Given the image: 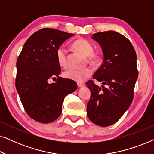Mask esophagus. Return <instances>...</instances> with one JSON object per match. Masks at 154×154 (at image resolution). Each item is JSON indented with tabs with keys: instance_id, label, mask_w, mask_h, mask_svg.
Segmentation results:
<instances>
[{
	"instance_id": "obj_1",
	"label": "esophagus",
	"mask_w": 154,
	"mask_h": 154,
	"mask_svg": "<svg viewBox=\"0 0 154 154\" xmlns=\"http://www.w3.org/2000/svg\"><path fill=\"white\" fill-rule=\"evenodd\" d=\"M83 86H85V84L84 83H78V87L79 88H82L83 87Z\"/></svg>"
}]
</instances>
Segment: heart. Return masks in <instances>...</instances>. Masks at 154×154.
Listing matches in <instances>:
<instances>
[{
  "mask_svg": "<svg viewBox=\"0 0 154 154\" xmlns=\"http://www.w3.org/2000/svg\"><path fill=\"white\" fill-rule=\"evenodd\" d=\"M73 48L80 53L87 56L88 62L93 65L98 66L102 62L103 57L100 53L94 52V48L87 40L83 38L78 39L73 43ZM57 60L60 66L66 68L68 66L66 51L64 48H59L56 52ZM92 74V69L90 66H86L83 69H70L65 71L64 75L66 79L81 83L90 78Z\"/></svg>",
  "mask_w": 154,
  "mask_h": 154,
  "instance_id": "b5f03b06",
  "label": "heart"
}]
</instances>
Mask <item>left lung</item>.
Instances as JSON below:
<instances>
[{
  "mask_svg": "<svg viewBox=\"0 0 154 154\" xmlns=\"http://www.w3.org/2000/svg\"><path fill=\"white\" fill-rule=\"evenodd\" d=\"M92 38L100 43L104 54L93 79L104 85L99 87L92 80L86 83L91 91L87 115L93 123L107 127L121 119L133 100L138 77L137 54L131 42L116 31L96 33Z\"/></svg>",
  "mask_w": 154,
  "mask_h": 154,
  "instance_id": "obj_1",
  "label": "left lung"
}]
</instances>
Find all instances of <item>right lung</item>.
Instances as JSON below:
<instances>
[{"instance_id": "1", "label": "right lung", "mask_w": 154, "mask_h": 154, "mask_svg": "<svg viewBox=\"0 0 154 154\" xmlns=\"http://www.w3.org/2000/svg\"><path fill=\"white\" fill-rule=\"evenodd\" d=\"M73 35L54 29H40L25 42L17 60L15 85L20 100L27 114L40 123L58 119L64 97L77 89L74 81L59 76L61 67L56 57L57 50ZM56 77L55 83H48Z\"/></svg>"}]
</instances>
